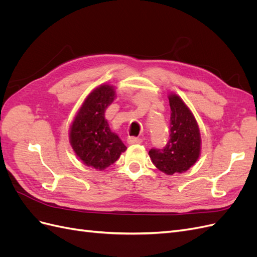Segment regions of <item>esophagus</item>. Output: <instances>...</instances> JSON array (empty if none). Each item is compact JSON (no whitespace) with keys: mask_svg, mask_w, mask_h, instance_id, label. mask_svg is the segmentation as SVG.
<instances>
[{"mask_svg":"<svg viewBox=\"0 0 257 257\" xmlns=\"http://www.w3.org/2000/svg\"><path fill=\"white\" fill-rule=\"evenodd\" d=\"M143 139L138 138V137H134V136H130L127 137V144L128 145H137V144H142Z\"/></svg>","mask_w":257,"mask_h":257,"instance_id":"obj_1","label":"esophagus"}]
</instances>
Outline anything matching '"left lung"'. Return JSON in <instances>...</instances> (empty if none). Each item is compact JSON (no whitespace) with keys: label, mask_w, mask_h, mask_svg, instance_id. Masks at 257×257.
Instances as JSON below:
<instances>
[{"label":"left lung","mask_w":257,"mask_h":257,"mask_svg":"<svg viewBox=\"0 0 257 257\" xmlns=\"http://www.w3.org/2000/svg\"><path fill=\"white\" fill-rule=\"evenodd\" d=\"M169 139L164 148L149 151L153 164L167 175L186 172L195 164L200 152V135L195 118L183 100L169 95Z\"/></svg>","instance_id":"1"}]
</instances>
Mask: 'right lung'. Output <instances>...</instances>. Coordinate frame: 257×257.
<instances>
[{
  "label": "right lung",
  "instance_id": "obj_1",
  "mask_svg": "<svg viewBox=\"0 0 257 257\" xmlns=\"http://www.w3.org/2000/svg\"><path fill=\"white\" fill-rule=\"evenodd\" d=\"M111 85L104 84L85 99L71 127V145L85 165L103 170L126 150L121 139L110 131L105 110L114 98Z\"/></svg>",
  "mask_w": 257,
  "mask_h": 257
}]
</instances>
